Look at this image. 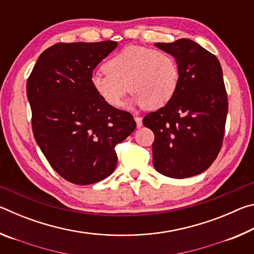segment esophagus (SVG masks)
<instances>
[{"label":"esophagus","mask_w":254,"mask_h":254,"mask_svg":"<svg viewBox=\"0 0 254 254\" xmlns=\"http://www.w3.org/2000/svg\"><path fill=\"white\" fill-rule=\"evenodd\" d=\"M134 120H135V123H136V127H142V118L134 117Z\"/></svg>","instance_id":"esophagus-1"}]
</instances>
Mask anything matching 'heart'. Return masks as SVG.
<instances>
[{
  "mask_svg": "<svg viewBox=\"0 0 254 254\" xmlns=\"http://www.w3.org/2000/svg\"><path fill=\"white\" fill-rule=\"evenodd\" d=\"M105 72H95L91 85L106 104L121 105L127 92L134 94L131 104L147 110L165 106L174 97L179 83V67L168 53L147 47L130 46L107 60Z\"/></svg>",
  "mask_w": 254,
  "mask_h": 254,
  "instance_id": "1",
  "label": "heart"
}]
</instances>
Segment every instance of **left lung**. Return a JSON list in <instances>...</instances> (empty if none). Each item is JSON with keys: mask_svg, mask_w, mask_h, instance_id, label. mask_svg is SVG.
Masks as SVG:
<instances>
[{"mask_svg": "<svg viewBox=\"0 0 254 254\" xmlns=\"http://www.w3.org/2000/svg\"><path fill=\"white\" fill-rule=\"evenodd\" d=\"M154 46L173 56L179 67L174 97L143 119L154 133V169L176 179L192 177L207 169L222 148L227 95L221 64L189 39Z\"/></svg>", "mask_w": 254, "mask_h": 254, "instance_id": "left-lung-1", "label": "left lung"}]
</instances>
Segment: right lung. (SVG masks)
<instances>
[{"label": "right lung", "instance_id": "1", "mask_svg": "<svg viewBox=\"0 0 254 254\" xmlns=\"http://www.w3.org/2000/svg\"><path fill=\"white\" fill-rule=\"evenodd\" d=\"M117 41L56 44L38 58L27 81L34 139L50 166L76 185L113 173L115 145L135 130L126 111L102 100L91 85L93 69Z\"/></svg>", "mask_w": 254, "mask_h": 254}]
</instances>
